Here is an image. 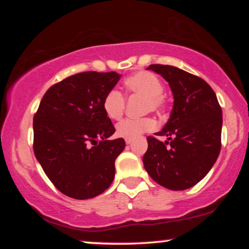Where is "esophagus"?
Returning a JSON list of instances; mask_svg holds the SVG:
<instances>
[{"label": "esophagus", "instance_id": "34e87169", "mask_svg": "<svg viewBox=\"0 0 249 249\" xmlns=\"http://www.w3.org/2000/svg\"><path fill=\"white\" fill-rule=\"evenodd\" d=\"M125 142H126L127 145H130L131 142H132V141H131V139H125Z\"/></svg>", "mask_w": 249, "mask_h": 249}]
</instances>
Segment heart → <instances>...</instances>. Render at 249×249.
<instances>
[{
    "label": "heart",
    "instance_id": "b5f03b06",
    "mask_svg": "<svg viewBox=\"0 0 249 249\" xmlns=\"http://www.w3.org/2000/svg\"><path fill=\"white\" fill-rule=\"evenodd\" d=\"M124 87L128 93L145 97L144 111H160L165 105L162 96L164 84L158 76L150 71H138L128 76L124 82ZM125 97L119 90L112 89L103 99V110L111 119H119L124 113ZM156 128V122L150 117L145 118H126L116 126L117 136L124 139H134L141 134Z\"/></svg>",
    "mask_w": 249,
    "mask_h": 249
}]
</instances>
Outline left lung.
Here are the masks:
<instances>
[{
	"mask_svg": "<svg viewBox=\"0 0 249 249\" xmlns=\"http://www.w3.org/2000/svg\"><path fill=\"white\" fill-rule=\"evenodd\" d=\"M164 77L173 93V108L164 128L148 136L142 157L145 170L154 181L172 191L194 186L210 172L221 148L222 111L213 89L198 76L172 67L147 68Z\"/></svg>",
	"mask_w": 249,
	"mask_h": 249,
	"instance_id": "obj_1",
	"label": "left lung"
}]
</instances>
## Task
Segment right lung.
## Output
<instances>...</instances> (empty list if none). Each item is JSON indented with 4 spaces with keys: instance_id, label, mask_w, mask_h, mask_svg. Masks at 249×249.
I'll list each match as a JSON object with an SVG mask.
<instances>
[{
    "instance_id": "right-lung-1",
    "label": "right lung",
    "mask_w": 249,
    "mask_h": 249,
    "mask_svg": "<svg viewBox=\"0 0 249 249\" xmlns=\"http://www.w3.org/2000/svg\"><path fill=\"white\" fill-rule=\"evenodd\" d=\"M121 75L87 71L48 89L34 116V152L50 181L70 198L99 196L115 178L125 141H108L115 126L103 99Z\"/></svg>"
}]
</instances>
